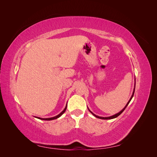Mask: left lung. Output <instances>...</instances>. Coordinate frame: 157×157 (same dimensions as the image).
I'll return each mask as SVG.
<instances>
[{
	"instance_id": "1",
	"label": "left lung",
	"mask_w": 157,
	"mask_h": 157,
	"mask_svg": "<svg viewBox=\"0 0 157 157\" xmlns=\"http://www.w3.org/2000/svg\"><path fill=\"white\" fill-rule=\"evenodd\" d=\"M135 87H136V78H135V84H134V91H133V93H132V96H131V98H130V99H129V101H128V103H126V106L123 108L122 110L120 111V112H118V113H117V114H115V115H112V116H111V117H99V116H98V115H95V114H94L90 110V109H88V110H89V111L91 113L92 115L94 116V117H97V118H101V119H105V120H108V119H113V118H117V117H118L124 111V109H126V107L128 106V104H129V103L130 102V101H131V99H132V98H133V96H134V92H135Z\"/></svg>"
}]
</instances>
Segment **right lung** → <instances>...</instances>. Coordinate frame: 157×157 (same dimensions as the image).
I'll use <instances>...</instances> for the list:
<instances>
[{"label": "right lung", "instance_id": "1", "mask_svg": "<svg viewBox=\"0 0 157 157\" xmlns=\"http://www.w3.org/2000/svg\"><path fill=\"white\" fill-rule=\"evenodd\" d=\"M67 104H66V106H65V109H63V110L61 111L59 115H58L57 116H56V117H51V118H40V117H36V118H39V119H40V120H44V121H52V120H54V119H56V118H59V117H60L61 115H63V114L65 113V111H66V109H67Z\"/></svg>", "mask_w": 157, "mask_h": 157}]
</instances>
